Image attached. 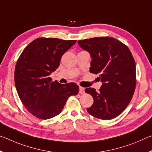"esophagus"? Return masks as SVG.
I'll use <instances>...</instances> for the list:
<instances>
[{
	"label": "esophagus",
	"mask_w": 152,
	"mask_h": 152,
	"mask_svg": "<svg viewBox=\"0 0 152 152\" xmlns=\"http://www.w3.org/2000/svg\"><path fill=\"white\" fill-rule=\"evenodd\" d=\"M84 88H83V87H82V86H80L79 87V92L80 94H84Z\"/></svg>",
	"instance_id": "obj_1"
}]
</instances>
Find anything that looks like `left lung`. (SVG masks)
<instances>
[{
  "label": "left lung",
  "mask_w": 152,
  "mask_h": 152,
  "mask_svg": "<svg viewBox=\"0 0 152 152\" xmlns=\"http://www.w3.org/2000/svg\"><path fill=\"white\" fill-rule=\"evenodd\" d=\"M78 43L91 56L90 72L99 74L102 82L99 91L85 89L94 99L87 111L102 120L117 117L127 108L135 92L136 68L132 52L124 43L110 37L90 38Z\"/></svg>",
  "instance_id": "8db88e82"
}]
</instances>
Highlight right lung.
Wrapping results in <instances>:
<instances>
[{
	"label": "right lung",
	"instance_id": "right-lung-1",
	"mask_svg": "<svg viewBox=\"0 0 152 152\" xmlns=\"http://www.w3.org/2000/svg\"><path fill=\"white\" fill-rule=\"evenodd\" d=\"M76 42L37 38L20 55L15 69V86L22 103L35 117L48 119L57 116L68 98L79 92L76 83L61 84L50 77L60 66L62 56Z\"/></svg>",
	"mask_w": 152,
	"mask_h": 152
}]
</instances>
